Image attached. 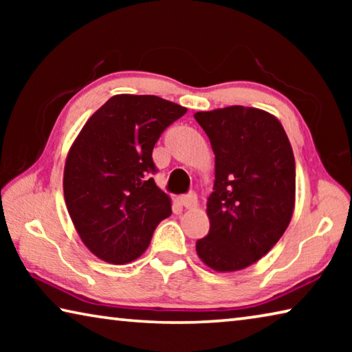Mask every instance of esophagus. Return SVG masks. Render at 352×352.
<instances>
[{"instance_id": "1", "label": "esophagus", "mask_w": 352, "mask_h": 352, "mask_svg": "<svg viewBox=\"0 0 352 352\" xmlns=\"http://www.w3.org/2000/svg\"><path fill=\"white\" fill-rule=\"evenodd\" d=\"M180 200H182L183 206L188 208V210H192V208L197 206V194L192 192V190H190V192H188V194L182 195Z\"/></svg>"}]
</instances>
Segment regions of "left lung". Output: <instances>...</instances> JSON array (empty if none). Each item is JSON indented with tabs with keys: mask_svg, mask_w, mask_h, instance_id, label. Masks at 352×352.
<instances>
[{
	"mask_svg": "<svg viewBox=\"0 0 352 352\" xmlns=\"http://www.w3.org/2000/svg\"><path fill=\"white\" fill-rule=\"evenodd\" d=\"M216 155L208 197L210 231L195 250L208 267L234 272L254 264L281 239L295 205V158L270 113L233 105L199 111Z\"/></svg>",
	"mask_w": 352,
	"mask_h": 352,
	"instance_id": "8db88e82",
	"label": "left lung"
}]
</instances>
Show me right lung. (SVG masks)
I'll use <instances>...</instances> for the list:
<instances>
[{"label": "right lung", "instance_id": "add662e5", "mask_svg": "<svg viewBox=\"0 0 352 352\" xmlns=\"http://www.w3.org/2000/svg\"><path fill=\"white\" fill-rule=\"evenodd\" d=\"M186 111L157 96L118 94L80 130L65 163L63 192L77 233L98 258L136 259L170 216V200L152 178V151Z\"/></svg>", "mask_w": 352, "mask_h": 352}]
</instances>
